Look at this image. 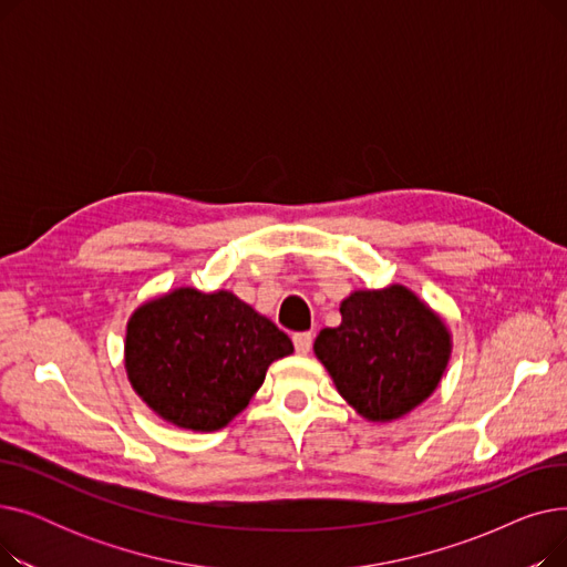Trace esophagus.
<instances>
[{
    "mask_svg": "<svg viewBox=\"0 0 567 567\" xmlns=\"http://www.w3.org/2000/svg\"><path fill=\"white\" fill-rule=\"evenodd\" d=\"M293 347L299 353H308L312 349V333H296L293 336Z\"/></svg>",
    "mask_w": 567,
    "mask_h": 567,
    "instance_id": "1",
    "label": "esophagus"
}]
</instances>
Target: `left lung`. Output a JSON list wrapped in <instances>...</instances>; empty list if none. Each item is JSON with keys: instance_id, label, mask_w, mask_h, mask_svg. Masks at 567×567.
Masks as SVG:
<instances>
[{"instance_id": "8db88e82", "label": "left lung", "mask_w": 567, "mask_h": 567, "mask_svg": "<svg viewBox=\"0 0 567 567\" xmlns=\"http://www.w3.org/2000/svg\"><path fill=\"white\" fill-rule=\"evenodd\" d=\"M340 315V326L319 331L315 353L363 419L395 421L434 393L451 359V333L411 289L353 291Z\"/></svg>"}]
</instances>
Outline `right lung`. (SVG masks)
I'll list each match as a JSON object with an SVG mask.
<instances>
[{
    "instance_id": "add662e5",
    "label": "right lung",
    "mask_w": 567,
    "mask_h": 567,
    "mask_svg": "<svg viewBox=\"0 0 567 567\" xmlns=\"http://www.w3.org/2000/svg\"><path fill=\"white\" fill-rule=\"evenodd\" d=\"M293 344L231 291L174 289L137 308L126 331V372L163 421L214 432L241 413L274 361Z\"/></svg>"
}]
</instances>
